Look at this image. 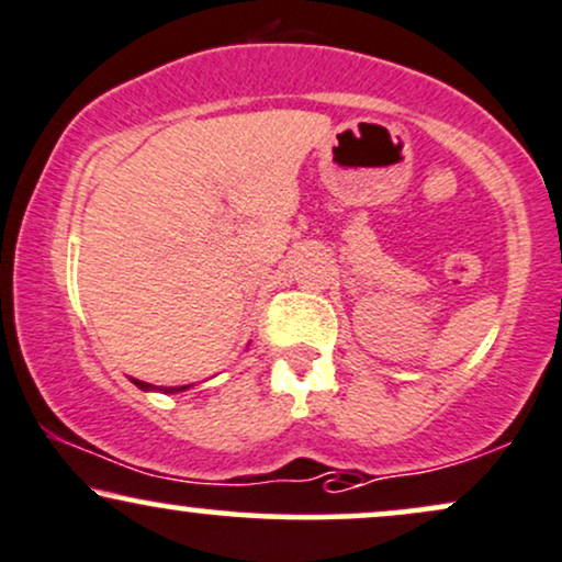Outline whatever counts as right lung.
I'll list each match as a JSON object with an SVG mask.
<instances>
[{
    "label": "right lung",
    "mask_w": 562,
    "mask_h": 562,
    "mask_svg": "<svg viewBox=\"0 0 562 562\" xmlns=\"http://www.w3.org/2000/svg\"><path fill=\"white\" fill-rule=\"evenodd\" d=\"M131 382H133L138 390H144V392H165V395H175V392H186L188 387H191V384H180V387H157V384H148V382L133 380V376H131Z\"/></svg>",
    "instance_id": "right-lung-1"
}]
</instances>
